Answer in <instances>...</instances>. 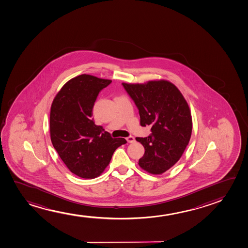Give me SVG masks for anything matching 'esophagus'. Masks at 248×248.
Here are the masks:
<instances>
[{"label": "esophagus", "instance_id": "34e87169", "mask_svg": "<svg viewBox=\"0 0 248 248\" xmlns=\"http://www.w3.org/2000/svg\"><path fill=\"white\" fill-rule=\"evenodd\" d=\"M126 141L130 143H134L135 142V139H134V137L128 136L126 138Z\"/></svg>", "mask_w": 248, "mask_h": 248}]
</instances>
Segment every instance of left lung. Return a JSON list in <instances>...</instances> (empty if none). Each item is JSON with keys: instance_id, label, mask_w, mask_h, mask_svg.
<instances>
[{"instance_id": "left-lung-1", "label": "left lung", "mask_w": 248, "mask_h": 248, "mask_svg": "<svg viewBox=\"0 0 248 248\" xmlns=\"http://www.w3.org/2000/svg\"><path fill=\"white\" fill-rule=\"evenodd\" d=\"M139 109L140 125L151 134L136 138L144 147L139 165L152 174H161L180 159L192 133L191 113L177 87L168 80L122 83Z\"/></svg>"}]
</instances>
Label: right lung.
<instances>
[{"label": "right lung", "mask_w": 248, "mask_h": 248, "mask_svg": "<svg viewBox=\"0 0 248 248\" xmlns=\"http://www.w3.org/2000/svg\"><path fill=\"white\" fill-rule=\"evenodd\" d=\"M111 83L90 75H80L63 85L50 112L51 141L71 172L93 178L104 171L115 150L126 140L113 139L92 118L98 93Z\"/></svg>", "instance_id": "1"}]
</instances>
